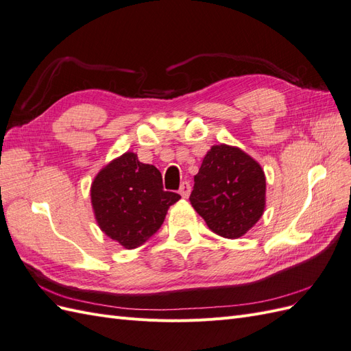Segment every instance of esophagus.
I'll use <instances>...</instances> for the list:
<instances>
[{"mask_svg":"<svg viewBox=\"0 0 351 351\" xmlns=\"http://www.w3.org/2000/svg\"><path fill=\"white\" fill-rule=\"evenodd\" d=\"M190 190H192V187H190V183L189 182H183L182 186H180L178 193L182 195L183 199H187L190 196Z\"/></svg>","mask_w":351,"mask_h":351,"instance_id":"obj_1","label":"esophagus"}]
</instances>
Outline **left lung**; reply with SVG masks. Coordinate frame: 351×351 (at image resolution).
I'll return each instance as SVG.
<instances>
[{
	"label": "left lung",
	"mask_w": 351,
	"mask_h": 351,
	"mask_svg": "<svg viewBox=\"0 0 351 351\" xmlns=\"http://www.w3.org/2000/svg\"><path fill=\"white\" fill-rule=\"evenodd\" d=\"M190 204L218 236H244L261 219L267 204L261 164L237 146L214 145L195 176Z\"/></svg>",
	"instance_id": "obj_1"
}]
</instances>
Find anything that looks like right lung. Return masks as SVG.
Here are the masks:
<instances>
[{"label":"right lung","mask_w":351,"mask_h":351,"mask_svg":"<svg viewBox=\"0 0 351 351\" xmlns=\"http://www.w3.org/2000/svg\"><path fill=\"white\" fill-rule=\"evenodd\" d=\"M180 195L164 192L162 176L134 152L112 159L95 176L90 202L105 236L125 249L141 246L159 230Z\"/></svg>","instance_id":"add662e5"}]
</instances>
